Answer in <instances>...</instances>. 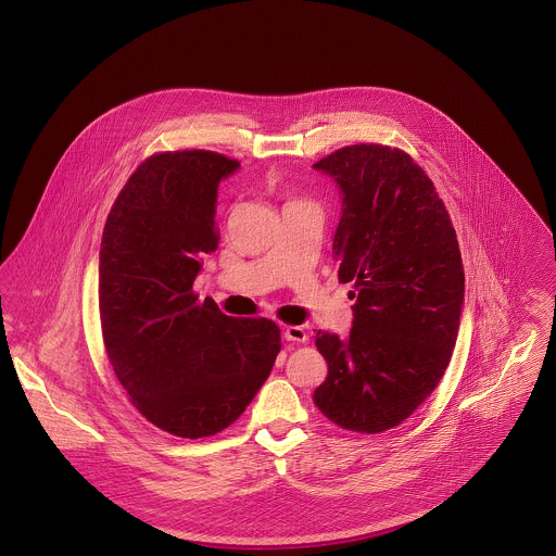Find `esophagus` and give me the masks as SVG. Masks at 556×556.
Wrapping results in <instances>:
<instances>
[{
  "instance_id": "1",
  "label": "esophagus",
  "mask_w": 556,
  "mask_h": 556,
  "mask_svg": "<svg viewBox=\"0 0 556 556\" xmlns=\"http://www.w3.org/2000/svg\"><path fill=\"white\" fill-rule=\"evenodd\" d=\"M285 340L304 344V342H308V331L302 325H287L285 327Z\"/></svg>"
}]
</instances>
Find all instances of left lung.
<instances>
[{"mask_svg": "<svg viewBox=\"0 0 556 556\" xmlns=\"http://www.w3.org/2000/svg\"><path fill=\"white\" fill-rule=\"evenodd\" d=\"M342 188L338 280L353 282L346 340L317 331L327 377L318 410L351 432L400 426L439 386L465 300L460 245L434 184L406 152L346 146L318 160Z\"/></svg>", "mask_w": 556, "mask_h": 556, "instance_id": "obj_1", "label": "left lung"}]
</instances>
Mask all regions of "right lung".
<instances>
[{
  "mask_svg": "<svg viewBox=\"0 0 556 556\" xmlns=\"http://www.w3.org/2000/svg\"><path fill=\"white\" fill-rule=\"evenodd\" d=\"M238 160L159 152L119 190L100 243L98 308L109 364L128 400L181 439L223 432L280 353L269 318L227 317L192 291L199 256L218 248V181Z\"/></svg>",
  "mask_w": 556,
  "mask_h": 556,
  "instance_id": "add662e5",
  "label": "right lung"
}]
</instances>
